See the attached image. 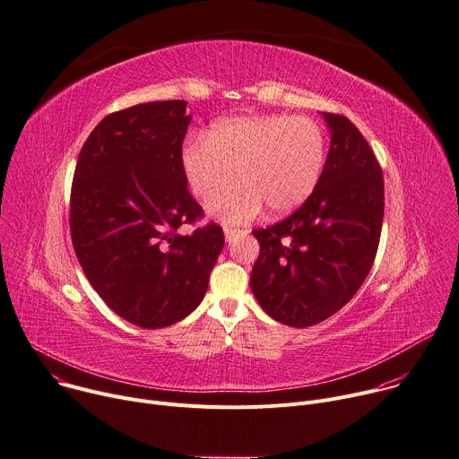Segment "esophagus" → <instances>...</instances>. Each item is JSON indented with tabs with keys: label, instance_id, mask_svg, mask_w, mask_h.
Instances as JSON below:
<instances>
[{
	"label": "esophagus",
	"instance_id": "1",
	"mask_svg": "<svg viewBox=\"0 0 459 459\" xmlns=\"http://www.w3.org/2000/svg\"><path fill=\"white\" fill-rule=\"evenodd\" d=\"M240 233L246 235L247 231H246V230H237V228H231V226H224V235H226V240H228V242H231V240H233L237 235H240Z\"/></svg>",
	"mask_w": 459,
	"mask_h": 459
}]
</instances>
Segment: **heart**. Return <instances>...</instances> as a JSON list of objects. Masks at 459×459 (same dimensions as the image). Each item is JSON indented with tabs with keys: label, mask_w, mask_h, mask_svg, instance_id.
<instances>
[{
	"label": "heart",
	"mask_w": 459,
	"mask_h": 459,
	"mask_svg": "<svg viewBox=\"0 0 459 459\" xmlns=\"http://www.w3.org/2000/svg\"><path fill=\"white\" fill-rule=\"evenodd\" d=\"M328 159L326 129L310 117L246 115L215 122L206 136L182 147V171L191 193L222 222L242 224L263 213L300 208L317 189Z\"/></svg>",
	"instance_id": "1"
}]
</instances>
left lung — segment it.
I'll return each mask as SVG.
<instances>
[{
	"mask_svg": "<svg viewBox=\"0 0 459 459\" xmlns=\"http://www.w3.org/2000/svg\"><path fill=\"white\" fill-rule=\"evenodd\" d=\"M330 151L314 195L288 219L251 231L261 244L251 291L275 321L317 325L365 282L385 215L383 169L346 117L323 113Z\"/></svg>",
	"mask_w": 459,
	"mask_h": 459,
	"instance_id": "left-lung-1",
	"label": "left lung"
}]
</instances>
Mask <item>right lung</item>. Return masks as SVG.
<instances>
[{"label": "right lung", "instance_id": "obj_1", "mask_svg": "<svg viewBox=\"0 0 459 459\" xmlns=\"http://www.w3.org/2000/svg\"><path fill=\"white\" fill-rule=\"evenodd\" d=\"M187 101L108 115L85 140L71 186V237L96 293L122 319L164 328L206 293L224 231L204 217L182 171Z\"/></svg>", "mask_w": 459, "mask_h": 459}]
</instances>
